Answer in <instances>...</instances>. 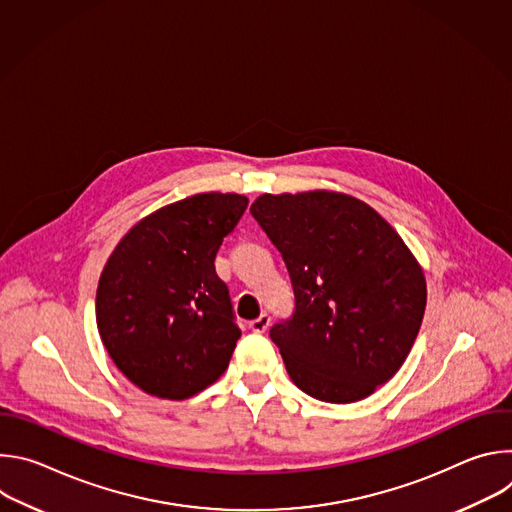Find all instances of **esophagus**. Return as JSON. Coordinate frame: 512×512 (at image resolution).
Segmentation results:
<instances>
[{"instance_id":"1","label":"esophagus","mask_w":512,"mask_h":512,"mask_svg":"<svg viewBox=\"0 0 512 512\" xmlns=\"http://www.w3.org/2000/svg\"><path fill=\"white\" fill-rule=\"evenodd\" d=\"M269 324H271V318H269L267 314H261L259 318H255V320L251 322V330L257 332V334H263V332L269 328Z\"/></svg>"}]
</instances>
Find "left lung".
I'll return each mask as SVG.
<instances>
[{
    "mask_svg": "<svg viewBox=\"0 0 512 512\" xmlns=\"http://www.w3.org/2000/svg\"><path fill=\"white\" fill-rule=\"evenodd\" d=\"M251 214L279 249L296 312L269 332L289 379L326 403L373 395L405 362L427 302L415 255L350 194H263Z\"/></svg>",
    "mask_w": 512,
    "mask_h": 512,
    "instance_id": "left-lung-1",
    "label": "left lung"
}]
</instances>
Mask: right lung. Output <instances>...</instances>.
I'll return each instance as SVG.
<instances>
[{
	"label": "right lung",
	"instance_id": "obj_1",
	"mask_svg": "<svg viewBox=\"0 0 512 512\" xmlns=\"http://www.w3.org/2000/svg\"><path fill=\"white\" fill-rule=\"evenodd\" d=\"M249 200L202 192L143 216L97 287V328L115 367L143 393L182 401L221 377L241 336L214 257Z\"/></svg>",
	"mask_w": 512,
	"mask_h": 512
}]
</instances>
